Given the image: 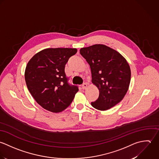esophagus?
Listing matches in <instances>:
<instances>
[{"instance_id":"1","label":"esophagus","mask_w":159,"mask_h":159,"mask_svg":"<svg viewBox=\"0 0 159 159\" xmlns=\"http://www.w3.org/2000/svg\"><path fill=\"white\" fill-rule=\"evenodd\" d=\"M87 87H88L87 84L85 83V84H84L82 85V89L83 90H85V89H87Z\"/></svg>"}]
</instances>
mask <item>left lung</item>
Wrapping results in <instances>:
<instances>
[{
    "label": "left lung",
    "mask_w": 159,
    "mask_h": 159,
    "mask_svg": "<svg viewBox=\"0 0 159 159\" xmlns=\"http://www.w3.org/2000/svg\"><path fill=\"white\" fill-rule=\"evenodd\" d=\"M80 53L89 64L92 82L99 90V97L92 106L107 110L120 102L127 93L131 70L126 59L116 50L103 44L80 48Z\"/></svg>",
    "instance_id": "8db88e82"
}]
</instances>
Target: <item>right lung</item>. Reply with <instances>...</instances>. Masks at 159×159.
I'll list each match as a JSON object with an SVG mask.
<instances>
[{
	"label": "right lung",
	"mask_w": 159,
	"mask_h": 159,
	"mask_svg": "<svg viewBox=\"0 0 159 159\" xmlns=\"http://www.w3.org/2000/svg\"><path fill=\"white\" fill-rule=\"evenodd\" d=\"M76 48H49L37 53L27 64L25 78L36 102L53 113L66 109L72 102L78 87L70 85L64 72L69 58Z\"/></svg>",
	"instance_id": "add662e5"
}]
</instances>
